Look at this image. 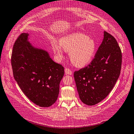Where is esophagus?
Listing matches in <instances>:
<instances>
[{
  "label": "esophagus",
  "mask_w": 134,
  "mask_h": 134,
  "mask_svg": "<svg viewBox=\"0 0 134 134\" xmlns=\"http://www.w3.org/2000/svg\"><path fill=\"white\" fill-rule=\"evenodd\" d=\"M65 73H66V75H71L72 74V70H71L69 69H68V68H65Z\"/></svg>",
  "instance_id": "esophagus-1"
}]
</instances>
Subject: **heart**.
Returning a JSON list of instances; mask_svg holds the SVG:
<instances>
[{"label": "heart", "instance_id": "b5f03b06", "mask_svg": "<svg viewBox=\"0 0 134 134\" xmlns=\"http://www.w3.org/2000/svg\"><path fill=\"white\" fill-rule=\"evenodd\" d=\"M52 46L59 59L64 57V50L69 52L71 62L79 68L86 66L92 61L96 47L93 40L80 32H74L61 38L59 43L53 40Z\"/></svg>", "mask_w": 134, "mask_h": 134}]
</instances>
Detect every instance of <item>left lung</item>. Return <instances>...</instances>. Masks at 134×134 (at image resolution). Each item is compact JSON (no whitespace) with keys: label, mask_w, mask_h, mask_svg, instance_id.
<instances>
[{"label":"left lung","mask_w":134,"mask_h":134,"mask_svg":"<svg viewBox=\"0 0 134 134\" xmlns=\"http://www.w3.org/2000/svg\"><path fill=\"white\" fill-rule=\"evenodd\" d=\"M121 49L115 38L104 31L102 44L87 66L74 73L80 99L88 105L99 103L108 96L120 76Z\"/></svg>","instance_id":"8db88e82"}]
</instances>
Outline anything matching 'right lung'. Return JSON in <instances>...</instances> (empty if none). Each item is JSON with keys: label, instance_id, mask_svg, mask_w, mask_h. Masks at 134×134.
Returning <instances> with one entry per match:
<instances>
[{"label": "right lung", "instance_id": "obj_1", "mask_svg": "<svg viewBox=\"0 0 134 134\" xmlns=\"http://www.w3.org/2000/svg\"><path fill=\"white\" fill-rule=\"evenodd\" d=\"M28 33H22L14 43L11 65L14 79L28 99L41 107H49L56 100L64 68L49 53L32 46Z\"/></svg>", "mask_w": 134, "mask_h": 134}]
</instances>
